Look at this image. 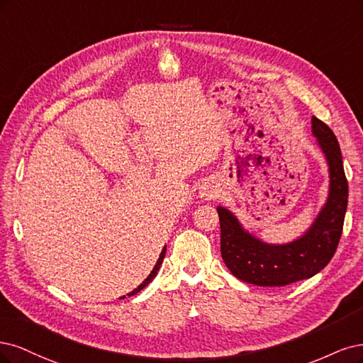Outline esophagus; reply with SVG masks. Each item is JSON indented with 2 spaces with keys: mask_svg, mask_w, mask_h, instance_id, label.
I'll list each match as a JSON object with an SVG mask.
<instances>
[{
  "mask_svg": "<svg viewBox=\"0 0 363 363\" xmlns=\"http://www.w3.org/2000/svg\"><path fill=\"white\" fill-rule=\"evenodd\" d=\"M217 194H218L217 189H205V191L202 193V196H206V197H216Z\"/></svg>",
  "mask_w": 363,
  "mask_h": 363,
  "instance_id": "obj_1",
  "label": "esophagus"
}]
</instances>
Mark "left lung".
<instances>
[{"instance_id":"8db88e82","label":"left lung","mask_w":363,"mask_h":363,"mask_svg":"<svg viewBox=\"0 0 363 363\" xmlns=\"http://www.w3.org/2000/svg\"><path fill=\"white\" fill-rule=\"evenodd\" d=\"M312 133L329 164L330 189L325 205L305 235L288 244H267L244 230L226 208H217L221 258L242 282L258 286L291 285L320 273L333 258L344 226L348 182L333 131L312 116Z\"/></svg>"}]
</instances>
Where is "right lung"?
Segmentation results:
<instances>
[{
    "instance_id": "add662e5",
    "label": "right lung",
    "mask_w": 363,
    "mask_h": 363,
    "mask_svg": "<svg viewBox=\"0 0 363 363\" xmlns=\"http://www.w3.org/2000/svg\"><path fill=\"white\" fill-rule=\"evenodd\" d=\"M164 255H166V247L162 249V252H161V255H160V258H158V261H157V264H155V267H154V270L150 272V274L147 276V279H145V282H143L142 285H138V288H135L134 291H131L130 294H128V296H134V294H137L138 291H142L147 284H150V282H152V279H154V277L157 276V273H158V270H160V265H161L162 259H164Z\"/></svg>"
}]
</instances>
